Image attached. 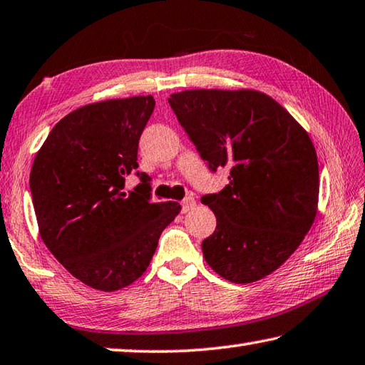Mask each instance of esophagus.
Instances as JSON below:
<instances>
[{"label": "esophagus", "instance_id": "esophagus-1", "mask_svg": "<svg viewBox=\"0 0 365 365\" xmlns=\"http://www.w3.org/2000/svg\"><path fill=\"white\" fill-rule=\"evenodd\" d=\"M181 206H182V212H189L195 206V198L190 197V195L185 197L184 200L181 202Z\"/></svg>", "mask_w": 365, "mask_h": 365}]
</instances>
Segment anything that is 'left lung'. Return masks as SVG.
<instances>
[{
  "instance_id": "left-lung-1",
  "label": "left lung",
  "mask_w": 365,
  "mask_h": 365,
  "mask_svg": "<svg viewBox=\"0 0 365 365\" xmlns=\"http://www.w3.org/2000/svg\"><path fill=\"white\" fill-rule=\"evenodd\" d=\"M168 103L211 171L229 184L202 203L216 215L203 257L232 283H254L283 265L316 217L318 157L286 109L257 91H185Z\"/></svg>"
}]
</instances>
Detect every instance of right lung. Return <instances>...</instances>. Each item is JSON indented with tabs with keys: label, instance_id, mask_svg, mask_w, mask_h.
<instances>
[{
	"label": "right lung",
	"instance_id": "obj_1",
	"mask_svg": "<svg viewBox=\"0 0 365 365\" xmlns=\"http://www.w3.org/2000/svg\"><path fill=\"white\" fill-rule=\"evenodd\" d=\"M148 97L82 106L55 125L34 157L30 190L39 233L74 278L111 292L146 272L178 202H150L138 143L154 111ZM135 173L140 184L123 192Z\"/></svg>",
	"mask_w": 365,
	"mask_h": 365
}]
</instances>
